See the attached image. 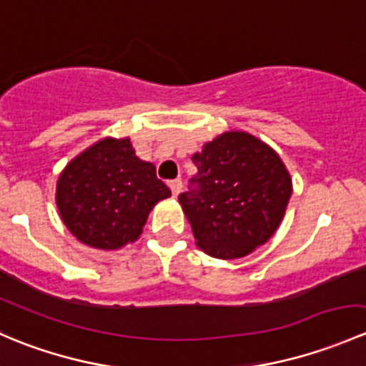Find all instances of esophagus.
Listing matches in <instances>:
<instances>
[{
  "label": "esophagus",
  "mask_w": 366,
  "mask_h": 366,
  "mask_svg": "<svg viewBox=\"0 0 366 366\" xmlns=\"http://www.w3.org/2000/svg\"><path fill=\"white\" fill-rule=\"evenodd\" d=\"M168 186H169V189H172V194H173V197H179L180 189H182V180H180V179L169 180Z\"/></svg>",
  "instance_id": "1"
}]
</instances>
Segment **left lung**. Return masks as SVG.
I'll return each instance as SVG.
<instances>
[{
    "label": "left lung",
    "mask_w": 366,
    "mask_h": 366,
    "mask_svg": "<svg viewBox=\"0 0 366 366\" xmlns=\"http://www.w3.org/2000/svg\"><path fill=\"white\" fill-rule=\"evenodd\" d=\"M197 189L179 204L202 252L221 260L253 253L285 217L292 179L272 147L246 131H227L193 156Z\"/></svg>",
    "instance_id": "obj_1"
}]
</instances>
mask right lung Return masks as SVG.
Returning a JSON list of instances; mask_svg holds the SVG:
<instances>
[{
    "mask_svg": "<svg viewBox=\"0 0 366 366\" xmlns=\"http://www.w3.org/2000/svg\"><path fill=\"white\" fill-rule=\"evenodd\" d=\"M169 197L156 166L136 156L131 138L106 136L67 162L54 198L77 241L112 252L138 241L150 210Z\"/></svg>",
    "mask_w": 366,
    "mask_h": 366,
    "instance_id": "add662e5",
    "label": "right lung"
}]
</instances>
